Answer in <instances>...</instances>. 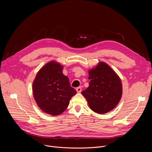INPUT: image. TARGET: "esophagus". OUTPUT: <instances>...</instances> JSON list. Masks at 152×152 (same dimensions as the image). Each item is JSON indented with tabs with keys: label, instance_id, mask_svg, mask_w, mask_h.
I'll use <instances>...</instances> for the list:
<instances>
[{
	"label": "esophagus",
	"instance_id": "obj_1",
	"mask_svg": "<svg viewBox=\"0 0 152 152\" xmlns=\"http://www.w3.org/2000/svg\"><path fill=\"white\" fill-rule=\"evenodd\" d=\"M76 91H77V93H80L81 92V91H82V88H81V86H79V87H77V88H76Z\"/></svg>",
	"mask_w": 152,
	"mask_h": 152
}]
</instances>
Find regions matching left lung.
I'll list each match as a JSON object with an SVG mask.
<instances>
[{
    "instance_id": "obj_1",
    "label": "left lung",
    "mask_w": 152,
    "mask_h": 152,
    "mask_svg": "<svg viewBox=\"0 0 152 152\" xmlns=\"http://www.w3.org/2000/svg\"><path fill=\"white\" fill-rule=\"evenodd\" d=\"M89 86L82 91L90 109L98 114L113 110L122 96V85L118 76L103 62L89 71Z\"/></svg>"
}]
</instances>
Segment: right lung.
Returning <instances> with one entry per match:
<instances>
[{
  "instance_id": "obj_1",
  "label": "right lung",
  "mask_w": 152,
  "mask_h": 152,
  "mask_svg": "<svg viewBox=\"0 0 152 152\" xmlns=\"http://www.w3.org/2000/svg\"><path fill=\"white\" fill-rule=\"evenodd\" d=\"M62 69L59 63L51 61L39 70L33 82V94L38 106L52 115L62 113L76 94Z\"/></svg>"
}]
</instances>
